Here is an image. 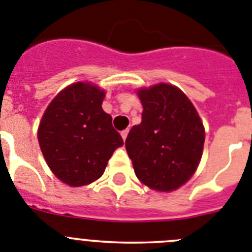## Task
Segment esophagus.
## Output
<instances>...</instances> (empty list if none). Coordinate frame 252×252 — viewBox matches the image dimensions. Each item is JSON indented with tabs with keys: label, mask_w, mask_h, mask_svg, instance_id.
<instances>
[{
	"label": "esophagus",
	"mask_w": 252,
	"mask_h": 252,
	"mask_svg": "<svg viewBox=\"0 0 252 252\" xmlns=\"http://www.w3.org/2000/svg\"><path fill=\"white\" fill-rule=\"evenodd\" d=\"M128 132H129V129H124V130H122V133H120V134H122V138H123L124 141H126V135H128Z\"/></svg>",
	"instance_id": "esophagus-1"
}]
</instances>
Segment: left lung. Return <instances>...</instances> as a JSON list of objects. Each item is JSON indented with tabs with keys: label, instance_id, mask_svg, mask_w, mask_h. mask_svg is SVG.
<instances>
[{
	"label": "left lung",
	"instance_id": "8db88e82",
	"mask_svg": "<svg viewBox=\"0 0 252 252\" xmlns=\"http://www.w3.org/2000/svg\"><path fill=\"white\" fill-rule=\"evenodd\" d=\"M142 122L126 139L137 178L151 189L171 191L195 172L204 128L194 105L178 87L158 84L138 91Z\"/></svg>",
	"mask_w": 252,
	"mask_h": 252
}]
</instances>
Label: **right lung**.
I'll list each match as a JSON object with an SVG mask.
<instances>
[{"label":"right lung","mask_w":252,"mask_h":252,"mask_svg":"<svg viewBox=\"0 0 252 252\" xmlns=\"http://www.w3.org/2000/svg\"><path fill=\"white\" fill-rule=\"evenodd\" d=\"M105 93L77 82L54 97L41 118L38 141L57 178L71 187L91 184L104 174L123 139L101 108Z\"/></svg>","instance_id":"right-lung-1"}]
</instances>
